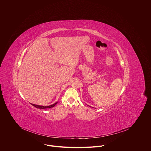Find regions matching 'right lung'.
<instances>
[{
    "label": "right lung",
    "mask_w": 151,
    "mask_h": 151,
    "mask_svg": "<svg viewBox=\"0 0 151 151\" xmlns=\"http://www.w3.org/2000/svg\"><path fill=\"white\" fill-rule=\"evenodd\" d=\"M58 102L55 103L54 104L52 105H49V106H41V105H35V104H31L32 106H34V107L35 108H38V109H47V108H52L53 107H54L57 104H58Z\"/></svg>",
    "instance_id": "1"
}]
</instances>
